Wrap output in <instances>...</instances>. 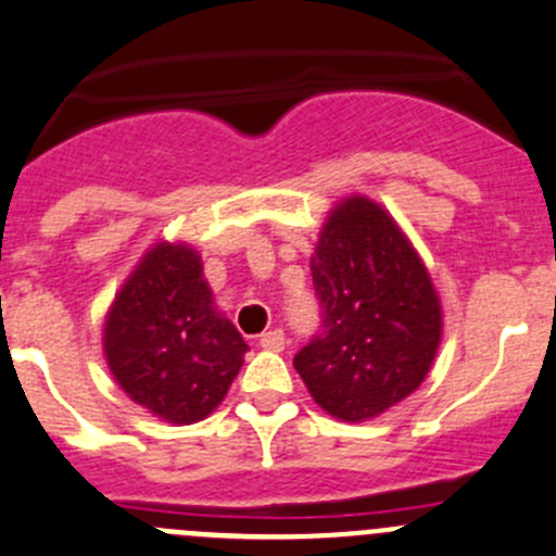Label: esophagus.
I'll return each mask as SVG.
<instances>
[{"label": "esophagus", "instance_id": "obj_1", "mask_svg": "<svg viewBox=\"0 0 556 556\" xmlns=\"http://www.w3.org/2000/svg\"><path fill=\"white\" fill-rule=\"evenodd\" d=\"M261 348L263 350H271V353H279V350H285L282 328H274V331L263 333V337H261Z\"/></svg>", "mask_w": 556, "mask_h": 556}]
</instances>
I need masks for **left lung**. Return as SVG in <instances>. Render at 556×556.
<instances>
[{"instance_id":"1","label":"left lung","mask_w":556,"mask_h":556,"mask_svg":"<svg viewBox=\"0 0 556 556\" xmlns=\"http://www.w3.org/2000/svg\"><path fill=\"white\" fill-rule=\"evenodd\" d=\"M323 333L295 353L306 391L339 421H371L427 380L443 304L396 219L366 195L328 212L312 255Z\"/></svg>"}]
</instances>
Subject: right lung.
Here are the masks:
<instances>
[{
	"label": "right lung",
	"mask_w": 556,
	"mask_h": 556,
	"mask_svg": "<svg viewBox=\"0 0 556 556\" xmlns=\"http://www.w3.org/2000/svg\"><path fill=\"white\" fill-rule=\"evenodd\" d=\"M247 342L217 309L187 241H157L118 288L102 353L122 391L160 421L198 424L219 407Z\"/></svg>",
	"instance_id": "obj_1"
}]
</instances>
